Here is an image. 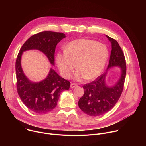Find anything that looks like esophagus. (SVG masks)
<instances>
[{
	"instance_id": "esophagus-1",
	"label": "esophagus",
	"mask_w": 146,
	"mask_h": 146,
	"mask_svg": "<svg viewBox=\"0 0 146 146\" xmlns=\"http://www.w3.org/2000/svg\"><path fill=\"white\" fill-rule=\"evenodd\" d=\"M77 86V84H76V83H71V85H70V88H73L76 87Z\"/></svg>"
}]
</instances>
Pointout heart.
<instances>
[{"mask_svg": "<svg viewBox=\"0 0 146 146\" xmlns=\"http://www.w3.org/2000/svg\"><path fill=\"white\" fill-rule=\"evenodd\" d=\"M105 45L86 38L77 39L66 46L65 51L56 54V62L61 75L69 78L77 68L74 78L87 80L97 77L103 71L108 59Z\"/></svg>", "mask_w": 146, "mask_h": 146, "instance_id": "heart-1", "label": "heart"}]
</instances>
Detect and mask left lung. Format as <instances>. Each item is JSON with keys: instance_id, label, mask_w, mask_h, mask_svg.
I'll use <instances>...</instances> for the list:
<instances>
[{"instance_id": "left-lung-1", "label": "left lung", "mask_w": 146, "mask_h": 146, "mask_svg": "<svg viewBox=\"0 0 146 146\" xmlns=\"http://www.w3.org/2000/svg\"><path fill=\"white\" fill-rule=\"evenodd\" d=\"M106 36L112 48L108 69L113 66L119 67L121 74L117 82L111 87L106 84L107 72L83 86L84 94L78 100V106L84 113L92 117L103 115L114 108L122 92L127 73L126 60L121 47L115 39Z\"/></svg>"}]
</instances>
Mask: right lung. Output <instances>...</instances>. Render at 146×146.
<instances>
[{
	"instance_id": "add662e5",
	"label": "right lung",
	"mask_w": 146,
	"mask_h": 146,
	"mask_svg": "<svg viewBox=\"0 0 146 146\" xmlns=\"http://www.w3.org/2000/svg\"><path fill=\"white\" fill-rule=\"evenodd\" d=\"M65 37L61 32L44 31L29 37L21 48L15 62L17 90L24 105L32 111L43 114L52 110L56 106L61 92L68 90L70 82L60 77L51 69L47 77L38 82L29 81L24 74L21 65L23 52L29 50H38L48 58L51 64H55V47Z\"/></svg>"
}]
</instances>
